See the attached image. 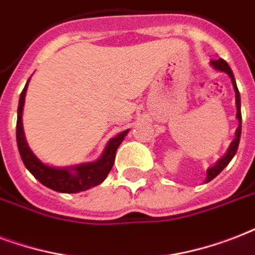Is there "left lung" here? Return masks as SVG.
<instances>
[{"label":"left lung","mask_w":255,"mask_h":255,"mask_svg":"<svg viewBox=\"0 0 255 255\" xmlns=\"http://www.w3.org/2000/svg\"><path fill=\"white\" fill-rule=\"evenodd\" d=\"M210 64L214 69L217 70H221V72L228 73L229 77L232 78L233 82V88L236 90V105H237V118H238V122H240V125H238V129L236 131V139L232 142V145L229 147L228 153L225 157L217 162V165H214L213 167H210L208 170V178H206V182H210L213 178H216L217 175L220 174L221 171L224 170L225 167L228 166L229 162L232 161V158L236 155L237 150H238V145H240V139H241V130H242V116H241V97H240V92H238V88H237L236 84V78H234V74H233L232 69L228 65V62L222 58H217V60H212L210 61Z\"/></svg>","instance_id":"1"}]
</instances>
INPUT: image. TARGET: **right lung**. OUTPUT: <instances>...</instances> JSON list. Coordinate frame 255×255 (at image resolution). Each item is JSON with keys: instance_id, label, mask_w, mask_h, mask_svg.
I'll return each instance as SVG.
<instances>
[{"instance_id": "obj_1", "label": "right lung", "mask_w": 255, "mask_h": 255, "mask_svg": "<svg viewBox=\"0 0 255 255\" xmlns=\"http://www.w3.org/2000/svg\"><path fill=\"white\" fill-rule=\"evenodd\" d=\"M27 80L25 88H23L18 102V113H17V146H18L19 155L22 158L23 165L26 169L38 179L39 182L45 185L52 190L60 191V193H80V191L88 190L90 187L97 186L104 182V179L112 170L116 159V151L118 146L121 145L124 138L129 130L122 131L117 137L112 138L109 143L106 145L104 154L96 162L84 163L78 166L69 167V169H57V167L46 166L39 161L33 151L29 149L26 143L25 135H23L22 128V110L25 104V96H26Z\"/></svg>"}]
</instances>
